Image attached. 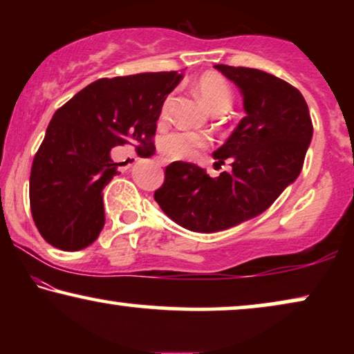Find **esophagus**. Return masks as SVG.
Listing matches in <instances>:
<instances>
[{
    "label": "esophagus",
    "instance_id": "1",
    "mask_svg": "<svg viewBox=\"0 0 354 354\" xmlns=\"http://www.w3.org/2000/svg\"><path fill=\"white\" fill-rule=\"evenodd\" d=\"M156 162L159 164V166H166V164H167V159H164V158H156Z\"/></svg>",
    "mask_w": 354,
    "mask_h": 354
}]
</instances>
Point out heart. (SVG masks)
<instances>
[{
    "instance_id": "heart-1",
    "label": "heart",
    "mask_w": 354,
    "mask_h": 354,
    "mask_svg": "<svg viewBox=\"0 0 354 354\" xmlns=\"http://www.w3.org/2000/svg\"><path fill=\"white\" fill-rule=\"evenodd\" d=\"M196 91L200 98L212 113L221 114L230 108L232 104V90L224 77L216 74V72H206L196 80ZM169 108V98L162 103L161 115L166 118ZM207 147V138L201 133L195 132H174L162 138L161 149L167 156L185 159L192 158Z\"/></svg>"
}]
</instances>
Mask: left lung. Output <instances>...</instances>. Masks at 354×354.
I'll use <instances>...</instances> for the list:
<instances>
[{
    "label": "left lung",
    "mask_w": 354,
    "mask_h": 354,
    "mask_svg": "<svg viewBox=\"0 0 354 354\" xmlns=\"http://www.w3.org/2000/svg\"><path fill=\"white\" fill-rule=\"evenodd\" d=\"M243 96L246 115L212 156L232 171L209 177L196 164L174 161L154 200L183 229L214 234L263 214L301 172L313 138L303 95L287 82L250 67L214 66Z\"/></svg>",
    "instance_id": "left-lung-1"
}]
</instances>
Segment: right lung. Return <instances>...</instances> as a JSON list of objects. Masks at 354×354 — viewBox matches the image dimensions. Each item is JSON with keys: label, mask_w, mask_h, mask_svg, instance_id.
Masks as SVG:
<instances>
[{"label": "right lung", "mask_w": 354, "mask_h": 354, "mask_svg": "<svg viewBox=\"0 0 354 354\" xmlns=\"http://www.w3.org/2000/svg\"><path fill=\"white\" fill-rule=\"evenodd\" d=\"M182 77L172 71L100 79L56 111L33 158L28 190L32 217L48 243L79 251L98 239L103 190L118 174L111 149L154 148L162 103Z\"/></svg>", "instance_id": "obj_1"}]
</instances>
